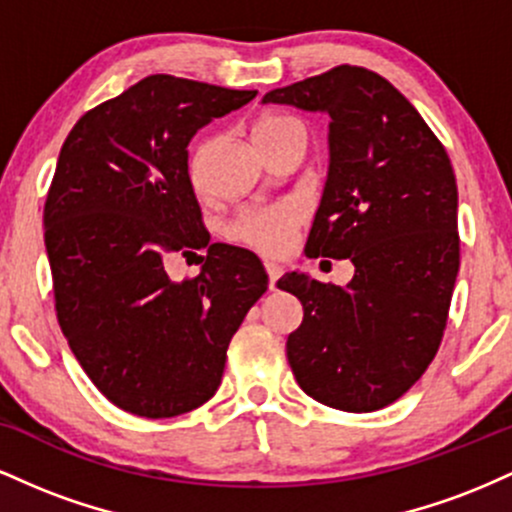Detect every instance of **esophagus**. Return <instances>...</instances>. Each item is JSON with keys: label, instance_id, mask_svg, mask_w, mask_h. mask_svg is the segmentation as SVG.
<instances>
[{"label": "esophagus", "instance_id": "34e87169", "mask_svg": "<svg viewBox=\"0 0 512 512\" xmlns=\"http://www.w3.org/2000/svg\"><path fill=\"white\" fill-rule=\"evenodd\" d=\"M264 269H267V276H269V289H276V281H279V276H281V267L279 264H274V262H267L264 264Z\"/></svg>", "mask_w": 512, "mask_h": 512}]
</instances>
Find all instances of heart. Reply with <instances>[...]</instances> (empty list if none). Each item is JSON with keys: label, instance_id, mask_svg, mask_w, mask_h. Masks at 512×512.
<instances>
[{"label": "heart", "instance_id": "obj_1", "mask_svg": "<svg viewBox=\"0 0 512 512\" xmlns=\"http://www.w3.org/2000/svg\"><path fill=\"white\" fill-rule=\"evenodd\" d=\"M291 129L303 127L286 115H267L255 125V142L257 146H264L272 142V139L281 137V134L291 132ZM204 156H207V142H197L190 151V161H187L190 178L197 187L199 182H202ZM298 219H301V214H298V209L291 207V204H279V207L272 209L245 211V214L231 226V236L240 240V243L250 245V248L264 252V255H279V252H284L291 245Z\"/></svg>", "mask_w": 512, "mask_h": 512}]
</instances>
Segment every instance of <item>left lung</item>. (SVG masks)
<instances>
[{
	"instance_id": "1",
	"label": "left lung",
	"mask_w": 512,
	"mask_h": 512,
	"mask_svg": "<svg viewBox=\"0 0 512 512\" xmlns=\"http://www.w3.org/2000/svg\"><path fill=\"white\" fill-rule=\"evenodd\" d=\"M262 103L330 117V166L305 255L351 260L346 286L289 272L303 305L286 356L305 395L342 411L392 404L436 356L457 269V182L424 117L363 67L274 88Z\"/></svg>"
}]
</instances>
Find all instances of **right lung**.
I'll return each mask as SVG.
<instances>
[{
    "mask_svg": "<svg viewBox=\"0 0 512 512\" xmlns=\"http://www.w3.org/2000/svg\"><path fill=\"white\" fill-rule=\"evenodd\" d=\"M257 91L154 74L76 122L45 202L57 320L93 385L146 419L197 409L219 390L231 337L267 272L255 252L209 245L187 146ZM207 249L175 285L170 254Z\"/></svg>",
    "mask_w": 512,
    "mask_h": 512,
    "instance_id": "1",
    "label": "right lung"
}]
</instances>
